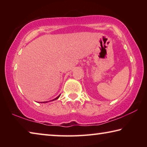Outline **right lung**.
<instances>
[{
    "label": "right lung",
    "mask_w": 147,
    "mask_h": 147,
    "mask_svg": "<svg viewBox=\"0 0 147 147\" xmlns=\"http://www.w3.org/2000/svg\"><path fill=\"white\" fill-rule=\"evenodd\" d=\"M59 96H60V95H59V96H58V97H56V98H54V100H56V99H58V98L59 97Z\"/></svg>",
    "instance_id": "obj_1"
}]
</instances>
